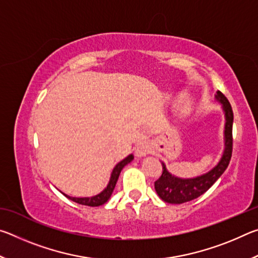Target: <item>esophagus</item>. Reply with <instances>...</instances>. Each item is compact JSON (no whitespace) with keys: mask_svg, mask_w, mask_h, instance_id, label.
<instances>
[{"mask_svg":"<svg viewBox=\"0 0 258 258\" xmlns=\"http://www.w3.org/2000/svg\"><path fill=\"white\" fill-rule=\"evenodd\" d=\"M151 151V147L148 142L146 141H142L138 143V146L135 147V155L138 157H143L148 154H150Z\"/></svg>","mask_w":258,"mask_h":258,"instance_id":"obj_1","label":"esophagus"}]
</instances>
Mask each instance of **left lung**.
<instances>
[{"instance_id":"obj_1","label":"left lung","mask_w":258,"mask_h":258,"mask_svg":"<svg viewBox=\"0 0 258 258\" xmlns=\"http://www.w3.org/2000/svg\"><path fill=\"white\" fill-rule=\"evenodd\" d=\"M216 99L223 104V109L225 111V149L223 157L220 163L215 166L211 172L204 174L202 176L195 178H178L172 175L166 169L164 163L163 173L160 177L155 182V189L159 197L166 203L169 204H183L190 200L198 198L199 196L205 194L218 177L224 173L226 167L229 166L232 156V147H233V138H232V125H233V111L232 107L226 99L224 94L217 92Z\"/></svg>"}]
</instances>
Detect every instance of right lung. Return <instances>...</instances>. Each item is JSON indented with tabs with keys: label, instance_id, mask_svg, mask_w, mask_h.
Masks as SVG:
<instances>
[{
	"label": "right lung",
	"instance_id": "right-lung-1",
	"mask_svg": "<svg viewBox=\"0 0 258 258\" xmlns=\"http://www.w3.org/2000/svg\"><path fill=\"white\" fill-rule=\"evenodd\" d=\"M133 158H134L133 155H130L128 157H126L125 159L121 160L120 163L116 165V167L113 168V171L111 173L110 181H109L107 187L101 192V194H99V195L94 196V197H91V198H75V197H71V196H67L64 194H63V196H66L68 199H71V200H73V202H75V203L80 204V205H86V206H92V207L101 206V205H103L109 198H110L112 191H113V189H115L117 180H118V177H119V174L121 172V169H123L124 166L127 165L130 161H132Z\"/></svg>",
	"mask_w": 258,
	"mask_h": 258
}]
</instances>
